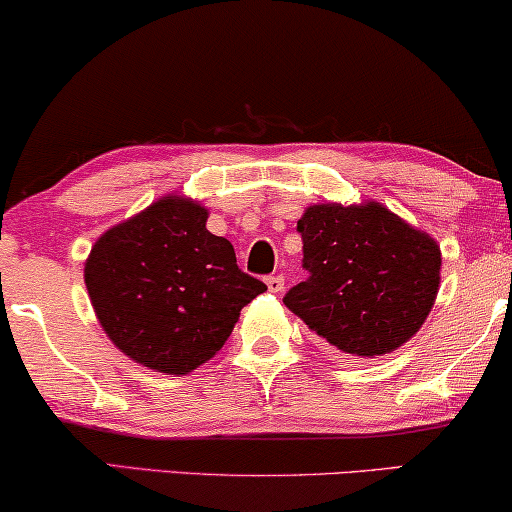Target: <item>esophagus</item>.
I'll return each mask as SVG.
<instances>
[{"label":"esophagus","mask_w":512,"mask_h":512,"mask_svg":"<svg viewBox=\"0 0 512 512\" xmlns=\"http://www.w3.org/2000/svg\"><path fill=\"white\" fill-rule=\"evenodd\" d=\"M265 284H268V289L272 293H279L284 289V277L282 275H270V277H265Z\"/></svg>","instance_id":"obj_1"}]
</instances>
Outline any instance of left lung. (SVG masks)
Segmentation results:
<instances>
[{
  "instance_id": "8db88e82",
  "label": "left lung",
  "mask_w": 512,
  "mask_h": 512,
  "mask_svg": "<svg viewBox=\"0 0 512 512\" xmlns=\"http://www.w3.org/2000/svg\"><path fill=\"white\" fill-rule=\"evenodd\" d=\"M305 282L284 305L328 345L352 356L389 354L429 317L440 249L380 202L312 205L298 221Z\"/></svg>"
}]
</instances>
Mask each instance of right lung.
I'll return each mask as SVG.
<instances>
[{
  "label": "right lung",
  "mask_w": 512,
  "mask_h": 512,
  "mask_svg": "<svg viewBox=\"0 0 512 512\" xmlns=\"http://www.w3.org/2000/svg\"><path fill=\"white\" fill-rule=\"evenodd\" d=\"M198 202L163 198L90 249L86 289L111 342L146 368L186 375L223 347L265 286L237 268Z\"/></svg>",
  "instance_id": "1"
}]
</instances>
